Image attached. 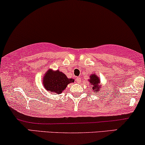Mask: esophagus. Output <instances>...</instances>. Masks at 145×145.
Masks as SVG:
<instances>
[{
    "instance_id": "34e87169",
    "label": "esophagus",
    "mask_w": 145,
    "mask_h": 145,
    "mask_svg": "<svg viewBox=\"0 0 145 145\" xmlns=\"http://www.w3.org/2000/svg\"><path fill=\"white\" fill-rule=\"evenodd\" d=\"M76 82H77L78 83H81V78H76Z\"/></svg>"
}]
</instances>
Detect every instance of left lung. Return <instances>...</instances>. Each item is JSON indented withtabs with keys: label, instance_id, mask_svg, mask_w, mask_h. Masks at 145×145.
<instances>
[{
	"label": "left lung",
	"instance_id": "1",
	"mask_svg": "<svg viewBox=\"0 0 145 145\" xmlns=\"http://www.w3.org/2000/svg\"><path fill=\"white\" fill-rule=\"evenodd\" d=\"M89 82L90 83L91 87H92L93 91V92L99 93L100 91H101V85H99L101 84V81H100L99 76H98L96 74H91L90 76H89Z\"/></svg>",
	"mask_w": 145,
	"mask_h": 145
}]
</instances>
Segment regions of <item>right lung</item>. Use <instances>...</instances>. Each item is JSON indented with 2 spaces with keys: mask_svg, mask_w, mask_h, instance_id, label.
Segmentation results:
<instances>
[{
  "mask_svg": "<svg viewBox=\"0 0 145 145\" xmlns=\"http://www.w3.org/2000/svg\"><path fill=\"white\" fill-rule=\"evenodd\" d=\"M74 79L69 78L59 70L49 69L42 78L43 86L50 93L60 94L69 83H74Z\"/></svg>",
  "mask_w": 145,
  "mask_h": 145,
  "instance_id": "1",
  "label": "right lung"
}]
</instances>
